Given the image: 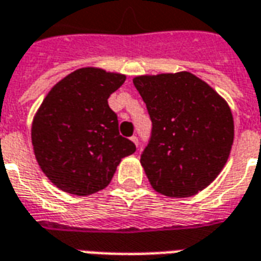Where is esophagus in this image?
Masks as SVG:
<instances>
[{
    "label": "esophagus",
    "instance_id": "1",
    "mask_svg": "<svg viewBox=\"0 0 261 261\" xmlns=\"http://www.w3.org/2000/svg\"><path fill=\"white\" fill-rule=\"evenodd\" d=\"M131 141L134 142V144H136V145H138V138H137L136 136H133V137H131Z\"/></svg>",
    "mask_w": 261,
    "mask_h": 261
}]
</instances>
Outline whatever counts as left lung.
Here are the masks:
<instances>
[{
	"instance_id": "8db88e82",
	"label": "left lung",
	"mask_w": 261,
	"mask_h": 261,
	"mask_svg": "<svg viewBox=\"0 0 261 261\" xmlns=\"http://www.w3.org/2000/svg\"><path fill=\"white\" fill-rule=\"evenodd\" d=\"M133 82L152 121L141 153L152 189L177 198L204 190L224 169L233 144L228 103L187 71L140 75Z\"/></svg>"
}]
</instances>
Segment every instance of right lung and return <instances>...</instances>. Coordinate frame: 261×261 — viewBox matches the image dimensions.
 <instances>
[{"mask_svg":"<svg viewBox=\"0 0 261 261\" xmlns=\"http://www.w3.org/2000/svg\"><path fill=\"white\" fill-rule=\"evenodd\" d=\"M125 75L85 67L50 89L33 117L35 156L48 180L69 194L89 196L108 186L117 165L136 152L119 133L109 96Z\"/></svg>","mask_w":261,"mask_h":261,"instance_id":"obj_1","label":"right lung"}]
</instances>
